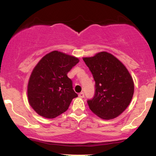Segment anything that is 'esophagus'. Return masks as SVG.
<instances>
[{"mask_svg": "<svg viewBox=\"0 0 156 156\" xmlns=\"http://www.w3.org/2000/svg\"><path fill=\"white\" fill-rule=\"evenodd\" d=\"M78 96H79V98H84V93L83 92L79 93Z\"/></svg>", "mask_w": 156, "mask_h": 156, "instance_id": "obj_1", "label": "esophagus"}]
</instances>
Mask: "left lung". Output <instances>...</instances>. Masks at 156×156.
<instances>
[{
	"mask_svg": "<svg viewBox=\"0 0 156 156\" xmlns=\"http://www.w3.org/2000/svg\"><path fill=\"white\" fill-rule=\"evenodd\" d=\"M83 60L95 81L94 95L87 101L90 110L103 119L120 115L130 104L134 92L133 78L127 68L107 52Z\"/></svg>",
	"mask_w": 156,
	"mask_h": 156,
	"instance_id": "8db88e82",
	"label": "left lung"
}]
</instances>
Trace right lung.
I'll use <instances>...</instances> for the list:
<instances>
[{"label":"right lung","mask_w":156,"mask_h":156,"mask_svg":"<svg viewBox=\"0 0 156 156\" xmlns=\"http://www.w3.org/2000/svg\"><path fill=\"white\" fill-rule=\"evenodd\" d=\"M78 62L76 57L54 51L36 65L28 80V100L37 114L52 119L67 110L78 97L67 73Z\"/></svg>","instance_id":"add662e5"}]
</instances>
